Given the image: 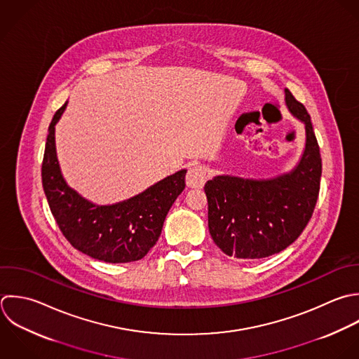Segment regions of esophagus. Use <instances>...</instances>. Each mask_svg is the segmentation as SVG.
Returning a JSON list of instances; mask_svg holds the SVG:
<instances>
[{
  "label": "esophagus",
  "mask_w": 359,
  "mask_h": 359,
  "mask_svg": "<svg viewBox=\"0 0 359 359\" xmlns=\"http://www.w3.org/2000/svg\"><path fill=\"white\" fill-rule=\"evenodd\" d=\"M207 180V169L203 165L190 166L187 170L186 182L189 187H203Z\"/></svg>",
  "instance_id": "obj_1"
}]
</instances>
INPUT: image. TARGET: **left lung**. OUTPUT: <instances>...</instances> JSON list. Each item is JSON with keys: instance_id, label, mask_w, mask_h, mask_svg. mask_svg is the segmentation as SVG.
I'll return each instance as SVG.
<instances>
[{"instance_id": "1", "label": "left lung", "mask_w": 359, "mask_h": 359, "mask_svg": "<svg viewBox=\"0 0 359 359\" xmlns=\"http://www.w3.org/2000/svg\"><path fill=\"white\" fill-rule=\"evenodd\" d=\"M285 103L306 131L305 151L295 169L270 180L217 176L204 186L211 238L228 256L263 259L280 253L312 218L320 190V148L308 110L290 89Z\"/></svg>"}]
</instances>
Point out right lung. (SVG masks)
Masks as SVG:
<instances>
[{
  "instance_id": "right-lung-1",
  "label": "right lung",
  "mask_w": 359,
  "mask_h": 359,
  "mask_svg": "<svg viewBox=\"0 0 359 359\" xmlns=\"http://www.w3.org/2000/svg\"><path fill=\"white\" fill-rule=\"evenodd\" d=\"M67 102L55 111L41 163V183L50 211L65 239L83 255L106 263L142 259L158 242L163 221L184 190L186 169L145 191L111 205H96L67 186L55 154L54 126Z\"/></svg>"
}]
</instances>
